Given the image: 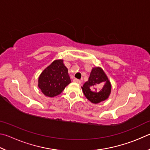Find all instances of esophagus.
<instances>
[{"label": "esophagus", "instance_id": "obj_1", "mask_svg": "<svg viewBox=\"0 0 150 150\" xmlns=\"http://www.w3.org/2000/svg\"><path fill=\"white\" fill-rule=\"evenodd\" d=\"M73 82H76V83H81V80H78V79H76V78H74Z\"/></svg>", "mask_w": 150, "mask_h": 150}]
</instances>
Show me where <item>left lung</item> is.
<instances>
[{"instance_id": "1", "label": "left lung", "mask_w": 150, "mask_h": 150, "mask_svg": "<svg viewBox=\"0 0 150 150\" xmlns=\"http://www.w3.org/2000/svg\"><path fill=\"white\" fill-rule=\"evenodd\" d=\"M83 94L93 103H98L109 98L111 84L105 73L100 67H94L88 81L82 87Z\"/></svg>"}]
</instances>
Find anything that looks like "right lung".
Segmentation results:
<instances>
[{
  "label": "right lung",
  "mask_w": 150,
  "mask_h": 150,
  "mask_svg": "<svg viewBox=\"0 0 150 150\" xmlns=\"http://www.w3.org/2000/svg\"><path fill=\"white\" fill-rule=\"evenodd\" d=\"M70 82L63 60H55L39 76L38 87L45 96L53 98L59 95Z\"/></svg>",
  "instance_id": "obj_1"
}]
</instances>
